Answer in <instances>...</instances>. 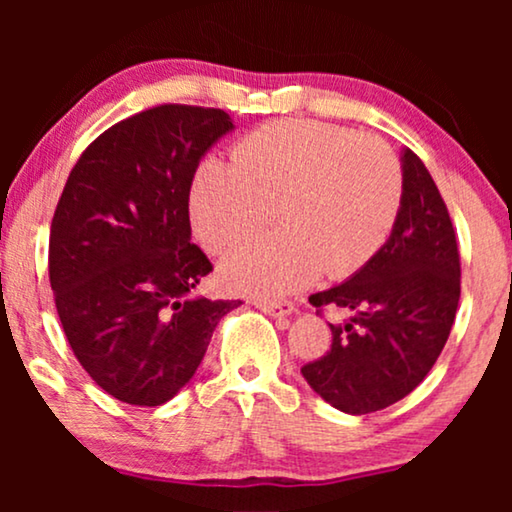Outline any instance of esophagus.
Here are the masks:
<instances>
[{
    "label": "esophagus",
    "instance_id": "esophagus-1",
    "mask_svg": "<svg viewBox=\"0 0 512 512\" xmlns=\"http://www.w3.org/2000/svg\"><path fill=\"white\" fill-rule=\"evenodd\" d=\"M256 307L272 319H286V317H291L293 312H296L293 303H265V300H258Z\"/></svg>",
    "mask_w": 512,
    "mask_h": 512
}]
</instances>
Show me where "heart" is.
I'll return each instance as SVG.
<instances>
[{
    "label": "heart",
    "instance_id": "1",
    "mask_svg": "<svg viewBox=\"0 0 512 512\" xmlns=\"http://www.w3.org/2000/svg\"><path fill=\"white\" fill-rule=\"evenodd\" d=\"M403 172L377 137L321 121H275L233 149V165L207 158L191 184L195 235L226 251L254 235L275 209L279 230L223 258L226 289L282 298L319 272L340 279L363 268L401 209Z\"/></svg>",
    "mask_w": 512,
    "mask_h": 512
}]
</instances>
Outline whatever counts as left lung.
<instances>
[{
  "instance_id": "8db88e82",
  "label": "left lung",
  "mask_w": 512,
  "mask_h": 512,
  "mask_svg": "<svg viewBox=\"0 0 512 512\" xmlns=\"http://www.w3.org/2000/svg\"><path fill=\"white\" fill-rule=\"evenodd\" d=\"M403 198L389 240L314 307H340L331 349L300 373L347 415L389 408L424 380L443 352L459 305V249L447 207L422 160L401 151Z\"/></svg>"
}]
</instances>
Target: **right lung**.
Returning <instances> with one entry per match:
<instances>
[{
    "label": "right lung",
    "instance_id": "obj_1",
    "mask_svg": "<svg viewBox=\"0 0 512 512\" xmlns=\"http://www.w3.org/2000/svg\"><path fill=\"white\" fill-rule=\"evenodd\" d=\"M235 125L221 109L163 104L102 132L69 174L48 275L83 370L118 401L163 405L191 382L240 300L191 296L212 263L191 244L188 195Z\"/></svg>",
    "mask_w": 512,
    "mask_h": 512
}]
</instances>
